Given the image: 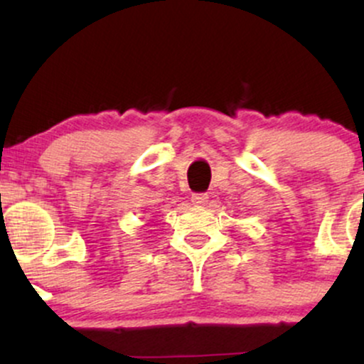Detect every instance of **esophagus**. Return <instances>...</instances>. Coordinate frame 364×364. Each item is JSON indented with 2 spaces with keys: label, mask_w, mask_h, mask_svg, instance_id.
Listing matches in <instances>:
<instances>
[{
  "label": "esophagus",
  "mask_w": 364,
  "mask_h": 364,
  "mask_svg": "<svg viewBox=\"0 0 364 364\" xmlns=\"http://www.w3.org/2000/svg\"><path fill=\"white\" fill-rule=\"evenodd\" d=\"M207 200H208L207 193H193V195H191V202H193L195 205H205Z\"/></svg>",
  "instance_id": "obj_1"
}]
</instances>
